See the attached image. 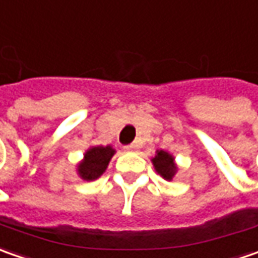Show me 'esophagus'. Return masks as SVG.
Here are the masks:
<instances>
[{
    "label": "esophagus",
    "instance_id": "34e87169",
    "mask_svg": "<svg viewBox=\"0 0 258 258\" xmlns=\"http://www.w3.org/2000/svg\"><path fill=\"white\" fill-rule=\"evenodd\" d=\"M136 149V145H126L124 146V151H135Z\"/></svg>",
    "mask_w": 258,
    "mask_h": 258
}]
</instances>
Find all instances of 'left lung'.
Instances as JSON below:
<instances>
[{"label": "left lung", "mask_w": 258, "mask_h": 258, "mask_svg": "<svg viewBox=\"0 0 258 258\" xmlns=\"http://www.w3.org/2000/svg\"><path fill=\"white\" fill-rule=\"evenodd\" d=\"M152 162H154L155 169L158 171V173H161L165 179H172L175 171H176V166L173 164V158L171 155L165 151H158Z\"/></svg>", "instance_id": "8db88e82"}]
</instances>
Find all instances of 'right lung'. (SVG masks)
I'll return each instance as SVG.
<instances>
[{"mask_svg":"<svg viewBox=\"0 0 258 258\" xmlns=\"http://www.w3.org/2000/svg\"><path fill=\"white\" fill-rule=\"evenodd\" d=\"M114 149L112 146H96L89 149L85 155V161L79 165V173L86 181L96 179L106 171Z\"/></svg>","mask_w":258,"mask_h":258,"instance_id":"1","label":"right lung"}]
</instances>
